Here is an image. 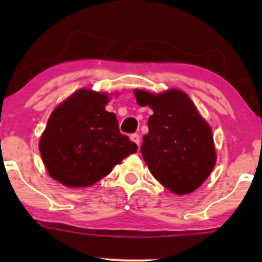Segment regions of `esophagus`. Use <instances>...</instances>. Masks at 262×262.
Returning a JSON list of instances; mask_svg holds the SVG:
<instances>
[{
	"label": "esophagus",
	"instance_id": "obj_1",
	"mask_svg": "<svg viewBox=\"0 0 262 262\" xmlns=\"http://www.w3.org/2000/svg\"><path fill=\"white\" fill-rule=\"evenodd\" d=\"M130 139L134 141L135 144H137L138 146L140 145V137H139V134H137V133H134V134H132L130 135Z\"/></svg>",
	"mask_w": 262,
	"mask_h": 262
}]
</instances>
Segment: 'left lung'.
Listing matches in <instances>:
<instances>
[{
    "label": "left lung",
    "instance_id": "obj_1",
    "mask_svg": "<svg viewBox=\"0 0 262 262\" xmlns=\"http://www.w3.org/2000/svg\"><path fill=\"white\" fill-rule=\"evenodd\" d=\"M139 106H149V133L140 151L152 176L176 194L191 193L206 181L215 165L212 130L186 93L159 95L135 90Z\"/></svg>",
    "mask_w": 262,
    "mask_h": 262
}]
</instances>
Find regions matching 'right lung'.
<instances>
[{
    "label": "right lung",
    "instance_id": "1",
    "mask_svg": "<svg viewBox=\"0 0 262 262\" xmlns=\"http://www.w3.org/2000/svg\"><path fill=\"white\" fill-rule=\"evenodd\" d=\"M104 93L80 90L50 114L39 143L49 175L69 187L100 181L137 144L119 132L116 114L107 112Z\"/></svg>",
    "mask_w": 262,
    "mask_h": 262
}]
</instances>
